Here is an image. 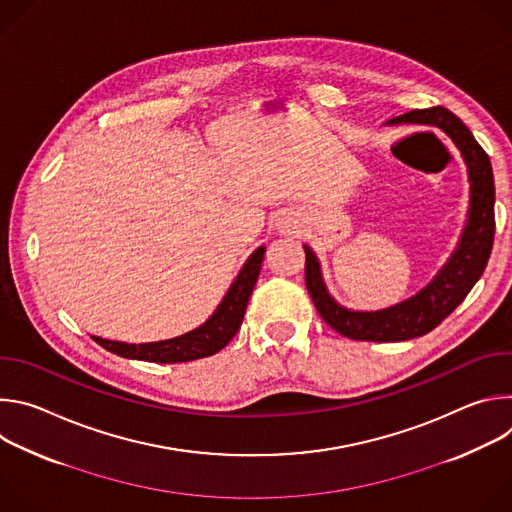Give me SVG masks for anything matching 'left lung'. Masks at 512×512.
<instances>
[{
    "instance_id": "left-lung-1",
    "label": "left lung",
    "mask_w": 512,
    "mask_h": 512,
    "mask_svg": "<svg viewBox=\"0 0 512 512\" xmlns=\"http://www.w3.org/2000/svg\"><path fill=\"white\" fill-rule=\"evenodd\" d=\"M431 125L442 129L462 154L468 168L470 182V206L464 231L460 235L456 251L437 275L419 289L415 296L373 312L348 310L340 306L324 283L322 267L312 251H306V287L314 300L318 314L328 326L352 340L371 342H401L423 336L440 326L470 294L474 283L482 277L494 241V176L486 152L474 139L472 131L448 109L431 107L415 109L387 125Z\"/></svg>"
}]
</instances>
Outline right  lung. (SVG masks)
<instances>
[{
    "label": "right lung",
    "instance_id": "right-lung-1",
    "mask_svg": "<svg viewBox=\"0 0 512 512\" xmlns=\"http://www.w3.org/2000/svg\"><path fill=\"white\" fill-rule=\"evenodd\" d=\"M263 255H265V247H259L249 255L243 269L231 283L223 302L218 304L212 316L198 328L182 336L160 340V342L129 344L119 340H107L101 336H93V340L117 356L160 362V364L188 362V360L210 356L221 348H225L233 340V336L239 332L245 310H247V302L251 298V291L261 271Z\"/></svg>",
    "mask_w": 512,
    "mask_h": 512
}]
</instances>
